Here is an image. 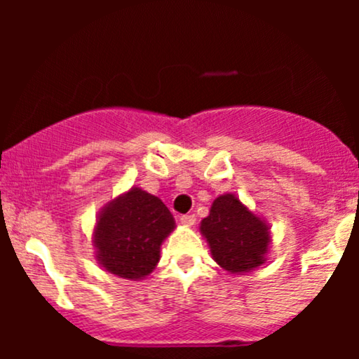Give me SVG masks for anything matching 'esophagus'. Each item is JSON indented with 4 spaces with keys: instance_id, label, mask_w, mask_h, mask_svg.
<instances>
[{
    "instance_id": "1",
    "label": "esophagus",
    "mask_w": 359,
    "mask_h": 359,
    "mask_svg": "<svg viewBox=\"0 0 359 359\" xmlns=\"http://www.w3.org/2000/svg\"><path fill=\"white\" fill-rule=\"evenodd\" d=\"M194 222H196V216L194 214H184V216H180V224L182 226H192Z\"/></svg>"
}]
</instances>
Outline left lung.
Here are the masks:
<instances>
[{
	"instance_id": "8db88e82",
	"label": "left lung",
	"mask_w": 359,
	"mask_h": 359,
	"mask_svg": "<svg viewBox=\"0 0 359 359\" xmlns=\"http://www.w3.org/2000/svg\"><path fill=\"white\" fill-rule=\"evenodd\" d=\"M199 229L211 248L214 262L229 273H248L266 262L271 243L270 226L246 208L236 194L216 197Z\"/></svg>"
}]
</instances>
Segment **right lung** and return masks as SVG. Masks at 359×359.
Instances as JSON below:
<instances>
[{
  "mask_svg": "<svg viewBox=\"0 0 359 359\" xmlns=\"http://www.w3.org/2000/svg\"><path fill=\"white\" fill-rule=\"evenodd\" d=\"M174 229V216L158 197L131 187L97 214L93 231L97 263L116 277L147 278L160 262L163 240Z\"/></svg>",
  "mask_w": 359,
  "mask_h": 359,
  "instance_id": "add662e5",
  "label": "right lung"
}]
</instances>
